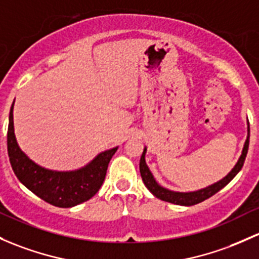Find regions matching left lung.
<instances>
[{"label":"left lung","instance_id":"8db88e82","mask_svg":"<svg viewBox=\"0 0 259 259\" xmlns=\"http://www.w3.org/2000/svg\"><path fill=\"white\" fill-rule=\"evenodd\" d=\"M248 145H249V122H248V127H247V139L244 141L243 149H242V154L239 156L238 161L236 162V165L233 166L232 170L225 176L221 180H219L217 182H213L212 185H208V186L203 187V189L196 190V191H187V192H180V191H172V190H168L166 187L161 186L159 182L156 181L152 175V172L149 168L148 164H146L145 160V155H146V146L144 148L143 155H141L140 159V174H141V179H143L144 184L145 186L148 187L149 191L151 192L155 197L160 198V200L166 201V202L174 203V205H180V206H192L196 205V203H200L202 201H205L206 198L211 197L213 196L216 192H219L220 190H222L223 187L226 186L227 184H230L232 181L233 178L241 171L242 166L244 164V160H246L247 156V151H248Z\"/></svg>","mask_w":259,"mask_h":259}]
</instances>
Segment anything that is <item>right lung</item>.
Wrapping results in <instances>:
<instances>
[{
  "label": "right lung",
  "instance_id": "add662e5",
  "mask_svg": "<svg viewBox=\"0 0 259 259\" xmlns=\"http://www.w3.org/2000/svg\"><path fill=\"white\" fill-rule=\"evenodd\" d=\"M13 104L8 118L7 150L17 179L29 191L57 207H73L93 197L104 182L109 161L118 146L99 152L91 162L77 170L57 171L43 167L29 159L18 145L13 125Z\"/></svg>",
  "mask_w": 259,
  "mask_h": 259
}]
</instances>
